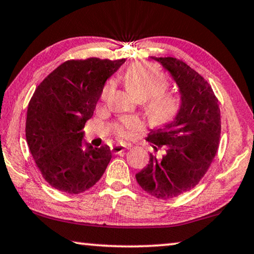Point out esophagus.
Listing matches in <instances>:
<instances>
[{"label":"esophagus","instance_id":"34e87169","mask_svg":"<svg viewBox=\"0 0 254 254\" xmlns=\"http://www.w3.org/2000/svg\"><path fill=\"white\" fill-rule=\"evenodd\" d=\"M130 147H131L130 145H120V144H117L115 146H113L112 152L114 153V154H120V153H122L123 151H126V149L130 148Z\"/></svg>","mask_w":254,"mask_h":254}]
</instances>
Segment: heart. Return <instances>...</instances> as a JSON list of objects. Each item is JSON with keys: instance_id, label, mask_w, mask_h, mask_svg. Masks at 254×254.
<instances>
[{"instance_id": "b5f03b06", "label": "heart", "mask_w": 254, "mask_h": 254, "mask_svg": "<svg viewBox=\"0 0 254 254\" xmlns=\"http://www.w3.org/2000/svg\"><path fill=\"white\" fill-rule=\"evenodd\" d=\"M124 84L137 101H146V116L152 123L169 122L180 112V99L176 95L164 93L168 87V80L155 65L141 63L130 66L124 74ZM112 90L113 81H109L103 87L101 98L106 99ZM137 127V121L126 119L117 127V133L120 137H127Z\"/></svg>"}]
</instances>
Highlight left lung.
Instances as JSON below:
<instances>
[{
	"instance_id": "left-lung-1",
	"label": "left lung",
	"mask_w": 254,
	"mask_h": 254,
	"mask_svg": "<svg viewBox=\"0 0 254 254\" xmlns=\"http://www.w3.org/2000/svg\"><path fill=\"white\" fill-rule=\"evenodd\" d=\"M170 73L180 93V112L169 123L154 128L147 140L155 152L135 174V180L153 197L171 199L190 191L203 177L217 152L221 114L209 84L183 61L151 57Z\"/></svg>"
}]
</instances>
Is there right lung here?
Here are the masks:
<instances>
[{"label":"right lung","instance_id":"add662e5","mask_svg":"<svg viewBox=\"0 0 254 254\" xmlns=\"http://www.w3.org/2000/svg\"><path fill=\"white\" fill-rule=\"evenodd\" d=\"M126 59L66 61L42 80L27 107L26 140L41 175L57 190L78 194L102 177L109 146L84 144L103 87Z\"/></svg>","mask_w":254,"mask_h":254}]
</instances>
